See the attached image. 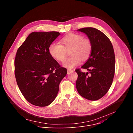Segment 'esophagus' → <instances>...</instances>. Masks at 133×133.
<instances>
[{
  "label": "esophagus",
  "mask_w": 133,
  "mask_h": 133,
  "mask_svg": "<svg viewBox=\"0 0 133 133\" xmlns=\"http://www.w3.org/2000/svg\"><path fill=\"white\" fill-rule=\"evenodd\" d=\"M73 71H74V70H72V69H67V74H69V73H70V72H72Z\"/></svg>",
  "instance_id": "1"
}]
</instances>
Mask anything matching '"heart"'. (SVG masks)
<instances>
[{"instance_id": "obj_1", "label": "heart", "mask_w": 133, "mask_h": 133, "mask_svg": "<svg viewBox=\"0 0 133 133\" xmlns=\"http://www.w3.org/2000/svg\"><path fill=\"white\" fill-rule=\"evenodd\" d=\"M61 45L52 43L48 47V52L57 62H64L69 51L70 56L64 63V66L72 68L80 64L82 59L86 60L92 50V44L87 38L79 34L70 33L64 36L60 40Z\"/></svg>"}]
</instances>
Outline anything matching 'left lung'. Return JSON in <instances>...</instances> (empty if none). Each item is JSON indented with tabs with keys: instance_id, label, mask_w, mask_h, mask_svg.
Wrapping results in <instances>:
<instances>
[{
	"instance_id": "left-lung-1",
	"label": "left lung",
	"mask_w": 133,
	"mask_h": 133,
	"mask_svg": "<svg viewBox=\"0 0 133 133\" xmlns=\"http://www.w3.org/2000/svg\"><path fill=\"white\" fill-rule=\"evenodd\" d=\"M85 33L92 44L90 57L82 68L88 70L83 72L81 69L75 70L78 74L76 83L81 96L90 101L102 98L109 89L115 69V57L112 44L103 32L92 27L79 29Z\"/></svg>"
}]
</instances>
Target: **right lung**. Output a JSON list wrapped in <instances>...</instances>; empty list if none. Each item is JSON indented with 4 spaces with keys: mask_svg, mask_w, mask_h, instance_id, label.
<instances>
[{
    "mask_svg": "<svg viewBox=\"0 0 133 133\" xmlns=\"http://www.w3.org/2000/svg\"><path fill=\"white\" fill-rule=\"evenodd\" d=\"M60 35L57 31L32 32L18 48L15 59L17 84L25 99L39 107L50 104L67 74L48 52V47Z\"/></svg>",
    "mask_w": 133,
    "mask_h": 133,
    "instance_id": "add662e5",
    "label": "right lung"
}]
</instances>
